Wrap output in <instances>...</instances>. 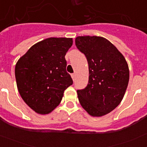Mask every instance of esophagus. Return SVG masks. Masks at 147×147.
Returning <instances> with one entry per match:
<instances>
[{"label":"esophagus","mask_w":147,"mask_h":147,"mask_svg":"<svg viewBox=\"0 0 147 147\" xmlns=\"http://www.w3.org/2000/svg\"><path fill=\"white\" fill-rule=\"evenodd\" d=\"M71 77H72L73 80L74 81L75 78H76V74H71Z\"/></svg>","instance_id":"1"}]
</instances>
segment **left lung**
<instances>
[{
	"mask_svg": "<svg viewBox=\"0 0 147 147\" xmlns=\"http://www.w3.org/2000/svg\"><path fill=\"white\" fill-rule=\"evenodd\" d=\"M75 43L86 57L89 67L88 86L77 90L80 105L93 117L107 115L124 98L129 79L128 64L117 48L105 37L80 36Z\"/></svg>",
	"mask_w": 147,
	"mask_h": 147,
	"instance_id": "8db88e82",
	"label": "left lung"
}]
</instances>
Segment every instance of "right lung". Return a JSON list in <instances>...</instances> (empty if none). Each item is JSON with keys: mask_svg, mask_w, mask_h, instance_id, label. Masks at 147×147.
Returning a JSON list of instances; mask_svg holds the SVG:
<instances>
[{"mask_svg": "<svg viewBox=\"0 0 147 147\" xmlns=\"http://www.w3.org/2000/svg\"><path fill=\"white\" fill-rule=\"evenodd\" d=\"M73 39L50 37L37 42L17 62L15 78L20 96L41 115L51 113L73 84L65 56Z\"/></svg>", "mask_w": 147, "mask_h": 147, "instance_id": "add662e5", "label": "right lung"}]
</instances>
